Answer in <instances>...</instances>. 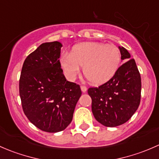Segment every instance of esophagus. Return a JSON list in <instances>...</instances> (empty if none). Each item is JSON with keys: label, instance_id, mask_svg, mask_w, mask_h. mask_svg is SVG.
I'll return each instance as SVG.
<instances>
[{"label": "esophagus", "instance_id": "obj_1", "mask_svg": "<svg viewBox=\"0 0 159 159\" xmlns=\"http://www.w3.org/2000/svg\"><path fill=\"white\" fill-rule=\"evenodd\" d=\"M81 91H82V92H84V93L87 91V87H86V86H84V85L81 86Z\"/></svg>", "mask_w": 159, "mask_h": 159}]
</instances>
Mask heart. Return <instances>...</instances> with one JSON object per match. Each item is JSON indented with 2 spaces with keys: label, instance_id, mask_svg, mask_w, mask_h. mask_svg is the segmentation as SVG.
<instances>
[{
  "label": "heart",
  "instance_id": "b5f03b06",
  "mask_svg": "<svg viewBox=\"0 0 159 159\" xmlns=\"http://www.w3.org/2000/svg\"><path fill=\"white\" fill-rule=\"evenodd\" d=\"M121 53L114 45L84 42L74 46L70 54L61 58V66L68 80L73 81L83 67V73L94 84L109 81L121 65Z\"/></svg>",
  "mask_w": 159,
  "mask_h": 159
}]
</instances>
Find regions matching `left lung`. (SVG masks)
Listing matches in <instances>:
<instances>
[{"instance_id": "obj_1", "label": "left lung", "mask_w": 159, "mask_h": 159, "mask_svg": "<svg viewBox=\"0 0 159 159\" xmlns=\"http://www.w3.org/2000/svg\"><path fill=\"white\" fill-rule=\"evenodd\" d=\"M121 58L127 61L108 81L98 88H90L91 110L95 119L106 127H116L128 121L138 109L142 81L134 59L125 48L118 47Z\"/></svg>"}]
</instances>
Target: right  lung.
Returning <instances> with one entry per match:
<instances>
[{
    "label": "right lung",
    "instance_id": "add662e5",
    "mask_svg": "<svg viewBox=\"0 0 159 159\" xmlns=\"http://www.w3.org/2000/svg\"><path fill=\"white\" fill-rule=\"evenodd\" d=\"M58 41L41 44L26 57L19 81L22 108L28 120L47 132L69 125L81 95L80 86L67 81L59 57Z\"/></svg>",
    "mask_w": 159,
    "mask_h": 159
}]
</instances>
